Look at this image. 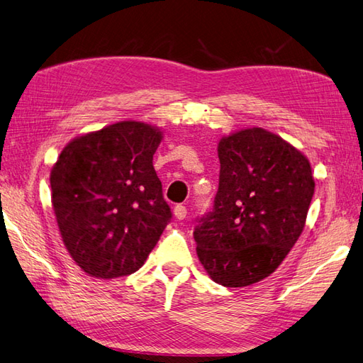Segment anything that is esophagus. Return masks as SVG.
Masks as SVG:
<instances>
[{"label": "esophagus", "instance_id": "obj_1", "mask_svg": "<svg viewBox=\"0 0 363 363\" xmlns=\"http://www.w3.org/2000/svg\"><path fill=\"white\" fill-rule=\"evenodd\" d=\"M173 213L176 216V220H184V218L187 216V208H185V206H182V204H178L174 207Z\"/></svg>", "mask_w": 363, "mask_h": 363}]
</instances>
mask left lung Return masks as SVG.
<instances>
[{"label": "left lung", "mask_w": 363, "mask_h": 363, "mask_svg": "<svg viewBox=\"0 0 363 363\" xmlns=\"http://www.w3.org/2000/svg\"><path fill=\"white\" fill-rule=\"evenodd\" d=\"M218 157L213 210L193 237L210 278L244 288L271 275L297 242L315 182L300 150L257 126L224 136Z\"/></svg>", "instance_id": "8db88e82"}]
</instances>
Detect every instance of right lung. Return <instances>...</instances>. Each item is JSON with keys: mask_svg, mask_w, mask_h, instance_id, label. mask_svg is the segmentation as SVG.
I'll use <instances>...</instances> for the list:
<instances>
[{"mask_svg": "<svg viewBox=\"0 0 363 363\" xmlns=\"http://www.w3.org/2000/svg\"><path fill=\"white\" fill-rule=\"evenodd\" d=\"M162 131L123 121L72 139L50 170V191L65 246L83 272L117 278L136 272L172 220L153 155Z\"/></svg>", "mask_w": 363, "mask_h": 363, "instance_id": "1", "label": "right lung"}]
</instances>
